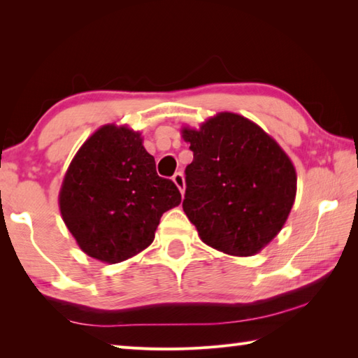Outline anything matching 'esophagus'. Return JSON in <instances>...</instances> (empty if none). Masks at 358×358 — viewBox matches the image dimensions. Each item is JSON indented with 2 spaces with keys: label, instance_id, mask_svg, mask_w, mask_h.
I'll return each instance as SVG.
<instances>
[{
  "label": "esophagus",
  "instance_id": "34e87169",
  "mask_svg": "<svg viewBox=\"0 0 358 358\" xmlns=\"http://www.w3.org/2000/svg\"><path fill=\"white\" fill-rule=\"evenodd\" d=\"M173 182L174 184H176V187L179 188V192L184 194V192H185V179H184V174H182L180 171L179 173H176L173 176Z\"/></svg>",
  "mask_w": 358,
  "mask_h": 358
}]
</instances>
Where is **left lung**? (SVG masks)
Returning <instances> with one entry per match:
<instances>
[{"mask_svg":"<svg viewBox=\"0 0 358 358\" xmlns=\"http://www.w3.org/2000/svg\"><path fill=\"white\" fill-rule=\"evenodd\" d=\"M193 162L185 169L187 217L203 243L229 256H252L279 234L296 199L291 159L260 129L219 113L184 129Z\"/></svg>","mask_w":358,"mask_h":358,"instance_id":"left-lung-1","label":"left lung"}]
</instances>
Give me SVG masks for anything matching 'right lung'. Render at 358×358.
<instances>
[{"label": "right lung", "mask_w": 358, "mask_h": 358, "mask_svg": "<svg viewBox=\"0 0 358 358\" xmlns=\"http://www.w3.org/2000/svg\"><path fill=\"white\" fill-rule=\"evenodd\" d=\"M179 203L178 187L157 176L141 134L113 124L84 142L59 192L62 220L79 248L107 264L145 250L162 214Z\"/></svg>", "instance_id": "add662e5"}]
</instances>
